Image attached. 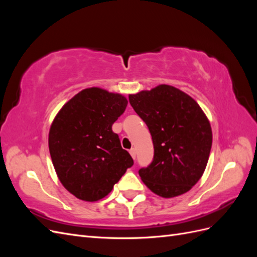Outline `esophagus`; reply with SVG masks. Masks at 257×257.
Returning <instances> with one entry per match:
<instances>
[{
    "mask_svg": "<svg viewBox=\"0 0 257 257\" xmlns=\"http://www.w3.org/2000/svg\"><path fill=\"white\" fill-rule=\"evenodd\" d=\"M130 154H131V157L133 158L134 160L136 159V150H135V149H131V150H130Z\"/></svg>",
    "mask_w": 257,
    "mask_h": 257,
    "instance_id": "34e87169",
    "label": "esophagus"
}]
</instances>
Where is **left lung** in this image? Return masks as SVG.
<instances>
[{
  "label": "left lung",
  "mask_w": 257,
  "mask_h": 257,
  "mask_svg": "<svg viewBox=\"0 0 257 257\" xmlns=\"http://www.w3.org/2000/svg\"><path fill=\"white\" fill-rule=\"evenodd\" d=\"M128 99L146 122L154 147L152 163L138 172L143 182L164 198L190 191L203 176L212 146L211 125L203 109L168 84L130 94Z\"/></svg>",
  "instance_id": "1"
}]
</instances>
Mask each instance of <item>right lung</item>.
Listing matches in <instances>:
<instances>
[{"instance_id":"1","label":"right lung","mask_w":257,"mask_h":257,"mask_svg":"<svg viewBox=\"0 0 257 257\" xmlns=\"http://www.w3.org/2000/svg\"><path fill=\"white\" fill-rule=\"evenodd\" d=\"M126 106L122 94L93 87L77 93L53 119L48 137L52 164L60 182L78 199L104 198L134 164L112 132Z\"/></svg>"}]
</instances>
